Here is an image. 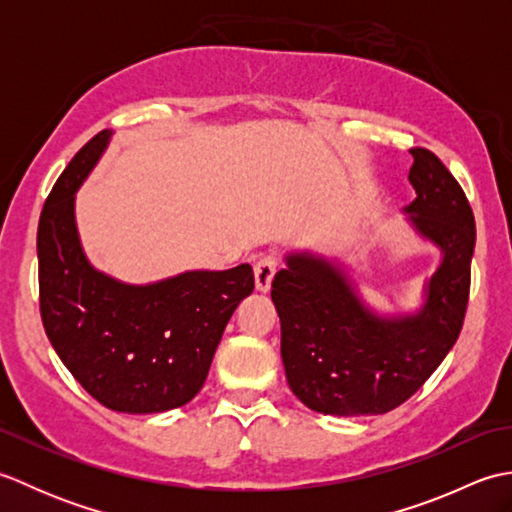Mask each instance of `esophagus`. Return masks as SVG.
I'll use <instances>...</instances> for the list:
<instances>
[{"instance_id": "obj_1", "label": "esophagus", "mask_w": 512, "mask_h": 512, "mask_svg": "<svg viewBox=\"0 0 512 512\" xmlns=\"http://www.w3.org/2000/svg\"><path fill=\"white\" fill-rule=\"evenodd\" d=\"M277 273V262L275 257H264L255 264V290L257 292H268L270 284H273V277Z\"/></svg>"}]
</instances>
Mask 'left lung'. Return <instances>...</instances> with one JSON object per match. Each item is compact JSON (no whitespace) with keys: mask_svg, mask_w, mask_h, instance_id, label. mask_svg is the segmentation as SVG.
I'll list each match as a JSON object with an SVG mask.
<instances>
[{"mask_svg":"<svg viewBox=\"0 0 512 512\" xmlns=\"http://www.w3.org/2000/svg\"><path fill=\"white\" fill-rule=\"evenodd\" d=\"M416 200L402 209L440 264L422 306L378 314L358 295L345 264L314 250H292L273 281L288 385L325 416H376L424 385L462 330L471 288L475 217L462 187L429 149H409Z\"/></svg>","mask_w":512,"mask_h":512,"instance_id":"8db88e82","label":"left lung"}]
</instances>
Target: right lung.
Listing matches in <instances>:
<instances>
[{
  "instance_id": "right-lung-1",
  "label": "right lung",
  "mask_w": 512,
  "mask_h": 512,
  "mask_svg": "<svg viewBox=\"0 0 512 512\" xmlns=\"http://www.w3.org/2000/svg\"><path fill=\"white\" fill-rule=\"evenodd\" d=\"M110 140L105 129L83 145L43 204L41 319L54 352L92 398L121 413H160L202 389L226 323L255 277L242 264L125 284L96 270L81 246L74 202Z\"/></svg>"
}]
</instances>
